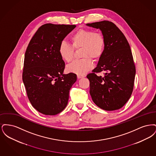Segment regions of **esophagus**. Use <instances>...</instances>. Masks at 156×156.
<instances>
[{
    "mask_svg": "<svg viewBox=\"0 0 156 156\" xmlns=\"http://www.w3.org/2000/svg\"><path fill=\"white\" fill-rule=\"evenodd\" d=\"M83 77H85L83 75H77V78H78V79H80V78H83Z\"/></svg>",
    "mask_w": 156,
    "mask_h": 156,
    "instance_id": "esophagus-1",
    "label": "esophagus"
}]
</instances>
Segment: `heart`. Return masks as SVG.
<instances>
[{
    "mask_svg": "<svg viewBox=\"0 0 156 156\" xmlns=\"http://www.w3.org/2000/svg\"><path fill=\"white\" fill-rule=\"evenodd\" d=\"M73 45L62 40L59 44L58 52L61 59L70 62L74 58L75 49L82 48V59L76 60L67 67L68 71L83 75L93 68L92 59H99L105 49V39L99 32L88 29H80L71 37Z\"/></svg>",
    "mask_w": 156,
    "mask_h": 156,
    "instance_id": "heart-1",
    "label": "heart"
}]
</instances>
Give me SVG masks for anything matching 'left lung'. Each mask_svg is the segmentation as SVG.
Here are the masks:
<instances>
[{
  "label": "left lung",
  "instance_id": "8db88e82",
  "mask_svg": "<svg viewBox=\"0 0 156 156\" xmlns=\"http://www.w3.org/2000/svg\"><path fill=\"white\" fill-rule=\"evenodd\" d=\"M99 29L105 39V49L93 73L87 76L90 82L89 93L94 102L105 111L122 108L133 89L136 75L130 47L123 33L113 23L104 20L88 23ZM105 72L104 77L95 72Z\"/></svg>",
  "mask_w": 156,
  "mask_h": 156
}]
</instances>
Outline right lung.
Listing matches in <instances>:
<instances>
[{"instance_id":"obj_1","label":"right lung","mask_w":156,"mask_h":156,"mask_svg":"<svg viewBox=\"0 0 156 156\" xmlns=\"http://www.w3.org/2000/svg\"><path fill=\"white\" fill-rule=\"evenodd\" d=\"M75 25L45 24L30 40L24 55L23 81L30 103L37 111L55 115L66 107L69 92L76 81L74 73L64 74L65 62L60 43Z\"/></svg>"}]
</instances>
